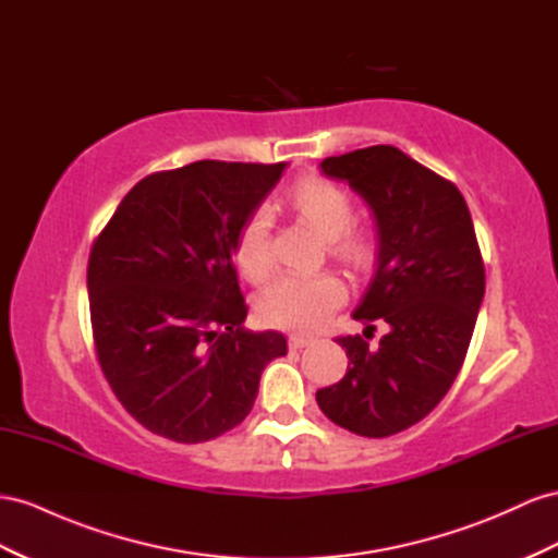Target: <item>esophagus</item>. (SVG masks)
Returning a JSON list of instances; mask_svg holds the SVG:
<instances>
[{
  "label": "esophagus",
  "mask_w": 558,
  "mask_h": 558,
  "mask_svg": "<svg viewBox=\"0 0 558 558\" xmlns=\"http://www.w3.org/2000/svg\"><path fill=\"white\" fill-rule=\"evenodd\" d=\"M307 344H312L310 336H300V333L289 336V348L291 350H303V348H307Z\"/></svg>",
  "instance_id": "34e87169"
}]
</instances>
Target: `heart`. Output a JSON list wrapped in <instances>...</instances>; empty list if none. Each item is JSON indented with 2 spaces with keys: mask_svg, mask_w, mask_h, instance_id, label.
I'll return each mask as SVG.
<instances>
[{
  "mask_svg": "<svg viewBox=\"0 0 558 558\" xmlns=\"http://www.w3.org/2000/svg\"><path fill=\"white\" fill-rule=\"evenodd\" d=\"M289 204L300 220L314 232L328 239V246L338 258L361 263L368 255V236L352 228V199L340 185L322 175H307L291 190ZM234 260L239 272L251 281H260L272 269L269 253L267 216L253 210L236 234ZM344 283L333 275H283L275 279L258 298V312L267 324L281 328L310 330L324 324L328 314L342 305Z\"/></svg>",
  "mask_w": 558,
  "mask_h": 558,
  "instance_id": "b5f03b06",
  "label": "heart"
}]
</instances>
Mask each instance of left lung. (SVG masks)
Masks as SVG:
<instances>
[{
    "label": "left lung",
    "instance_id": "left-lung-1",
    "mask_svg": "<svg viewBox=\"0 0 558 558\" xmlns=\"http://www.w3.org/2000/svg\"><path fill=\"white\" fill-rule=\"evenodd\" d=\"M322 171L348 180L373 208L378 267L352 316L389 330L378 348L336 338L348 373L316 391V403L336 425L383 439L420 423L458 378L486 291L484 258L460 190L399 147L326 157Z\"/></svg>",
    "mask_w": 558,
    "mask_h": 558
}]
</instances>
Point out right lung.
Segmentation results:
<instances>
[{
  "instance_id": "obj_1",
  "label": "right lung",
  "mask_w": 558,
  "mask_h": 558,
  "mask_svg": "<svg viewBox=\"0 0 558 558\" xmlns=\"http://www.w3.org/2000/svg\"><path fill=\"white\" fill-rule=\"evenodd\" d=\"M286 163L194 161L143 178L88 255L100 368L114 397L163 439L202 444L236 427L260 373L286 354L277 330L253 333L234 269L244 220Z\"/></svg>"
}]
</instances>
